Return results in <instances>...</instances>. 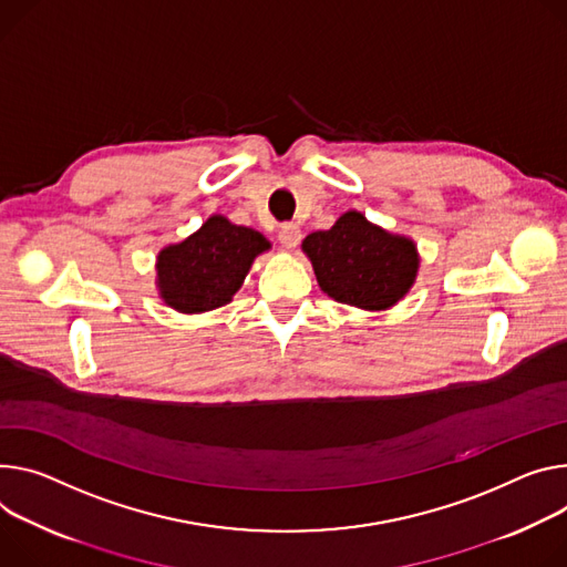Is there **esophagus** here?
I'll return each mask as SVG.
<instances>
[{
  "mask_svg": "<svg viewBox=\"0 0 567 567\" xmlns=\"http://www.w3.org/2000/svg\"><path fill=\"white\" fill-rule=\"evenodd\" d=\"M280 244L287 248V250H293L296 246H298V241H300V237H302V233H300V228L296 226V224H285L282 228H280Z\"/></svg>",
  "mask_w": 567,
  "mask_h": 567,
  "instance_id": "obj_1",
  "label": "esophagus"
}]
</instances>
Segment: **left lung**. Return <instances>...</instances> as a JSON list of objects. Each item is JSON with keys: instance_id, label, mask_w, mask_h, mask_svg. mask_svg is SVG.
Listing matches in <instances>:
<instances>
[{"instance_id": "8db88e82", "label": "left lung", "mask_w": 567, "mask_h": 567, "mask_svg": "<svg viewBox=\"0 0 567 567\" xmlns=\"http://www.w3.org/2000/svg\"><path fill=\"white\" fill-rule=\"evenodd\" d=\"M300 248L323 293L367 312L391 310L421 269L414 239L389 233L357 210L343 213L328 230L310 233Z\"/></svg>"}]
</instances>
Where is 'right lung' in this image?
Listing matches in <instances>:
<instances>
[{
	"label": "right lung",
	"mask_w": 567,
	"mask_h": 567,
	"mask_svg": "<svg viewBox=\"0 0 567 567\" xmlns=\"http://www.w3.org/2000/svg\"><path fill=\"white\" fill-rule=\"evenodd\" d=\"M271 241L252 228L213 215L178 244L156 257V289L163 302L181 315H203L233 300L255 257Z\"/></svg>",
	"instance_id": "right-lung-1"
}]
</instances>
